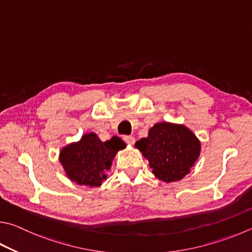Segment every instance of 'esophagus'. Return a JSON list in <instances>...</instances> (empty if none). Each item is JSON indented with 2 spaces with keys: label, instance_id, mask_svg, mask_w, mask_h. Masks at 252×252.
<instances>
[{
  "label": "esophagus",
  "instance_id": "34e87169",
  "mask_svg": "<svg viewBox=\"0 0 252 252\" xmlns=\"http://www.w3.org/2000/svg\"><path fill=\"white\" fill-rule=\"evenodd\" d=\"M123 140H125L126 143L129 144V145H133L134 142H135V139L133 138V136H129V135H126L125 138H123Z\"/></svg>",
  "mask_w": 252,
  "mask_h": 252
}]
</instances>
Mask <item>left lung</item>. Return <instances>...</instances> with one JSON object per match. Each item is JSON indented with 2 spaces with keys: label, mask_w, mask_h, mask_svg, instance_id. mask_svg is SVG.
I'll use <instances>...</instances> for the list:
<instances>
[{
  "label": "left lung",
  "mask_w": 252,
  "mask_h": 252,
  "mask_svg": "<svg viewBox=\"0 0 252 252\" xmlns=\"http://www.w3.org/2000/svg\"><path fill=\"white\" fill-rule=\"evenodd\" d=\"M135 148L149 159L155 177L165 183L184 178L200 154L197 136L184 125L170 122L155 123Z\"/></svg>",
  "instance_id": "obj_1"
}]
</instances>
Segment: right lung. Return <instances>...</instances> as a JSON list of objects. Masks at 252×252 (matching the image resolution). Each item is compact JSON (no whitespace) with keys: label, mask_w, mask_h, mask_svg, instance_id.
<instances>
[{"label":"right lung","mask_w":252,"mask_h":252,"mask_svg":"<svg viewBox=\"0 0 252 252\" xmlns=\"http://www.w3.org/2000/svg\"><path fill=\"white\" fill-rule=\"evenodd\" d=\"M126 146L118 136L102 142L91 132L82 135L78 142L63 146L59 153V162L70 181L78 185L98 187L107 180L106 172L111 168L118 151Z\"/></svg>","instance_id":"right-lung-1"}]
</instances>
